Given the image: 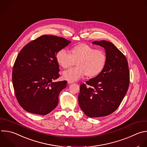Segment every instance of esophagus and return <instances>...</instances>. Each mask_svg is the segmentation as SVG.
<instances>
[{
    "label": "esophagus",
    "mask_w": 147,
    "mask_h": 147,
    "mask_svg": "<svg viewBox=\"0 0 147 147\" xmlns=\"http://www.w3.org/2000/svg\"><path fill=\"white\" fill-rule=\"evenodd\" d=\"M67 82H68L69 84H70L74 83V81H67Z\"/></svg>",
    "instance_id": "1"
}]
</instances>
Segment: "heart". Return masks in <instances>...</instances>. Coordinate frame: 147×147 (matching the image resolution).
Listing matches in <instances>:
<instances>
[{
  "instance_id": "obj_1",
  "label": "heart",
  "mask_w": 147,
  "mask_h": 147,
  "mask_svg": "<svg viewBox=\"0 0 147 147\" xmlns=\"http://www.w3.org/2000/svg\"><path fill=\"white\" fill-rule=\"evenodd\" d=\"M70 51V54L65 49H61L55 55L57 63L63 69H69L76 62L77 67L63 73L65 79L74 81L85 75L92 78L103 70L107 60L104 51L82 43L71 48Z\"/></svg>"
}]
</instances>
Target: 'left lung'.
Segmentation results:
<instances>
[{"instance_id": "8db88e82", "label": "left lung", "mask_w": 147, "mask_h": 147, "mask_svg": "<svg viewBox=\"0 0 147 147\" xmlns=\"http://www.w3.org/2000/svg\"><path fill=\"white\" fill-rule=\"evenodd\" d=\"M105 50L107 60L102 72L80 85L78 104L90 118L109 115L121 103L129 85V70L125 56L111 42L94 41Z\"/></svg>"}]
</instances>
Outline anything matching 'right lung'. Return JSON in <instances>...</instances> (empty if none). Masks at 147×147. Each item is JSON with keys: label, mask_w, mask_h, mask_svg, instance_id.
<instances>
[{"label": "right lung", "mask_w": 147, "mask_h": 147, "mask_svg": "<svg viewBox=\"0 0 147 147\" xmlns=\"http://www.w3.org/2000/svg\"><path fill=\"white\" fill-rule=\"evenodd\" d=\"M71 41L42 35L26 44L20 52L13 69V84L20 106L26 111L45 115L58 105L59 94L67 81L59 78L57 53Z\"/></svg>", "instance_id": "right-lung-1"}]
</instances>
